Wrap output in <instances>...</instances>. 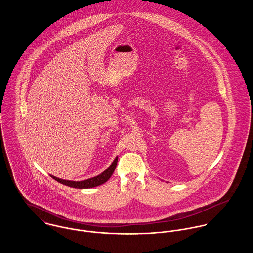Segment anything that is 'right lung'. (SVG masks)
<instances>
[{
	"label": "right lung",
	"mask_w": 253,
	"mask_h": 253,
	"mask_svg": "<svg viewBox=\"0 0 253 253\" xmlns=\"http://www.w3.org/2000/svg\"><path fill=\"white\" fill-rule=\"evenodd\" d=\"M117 163H118V158H116L114 160V162L112 163V165L109 167L108 169L103 171L101 174L95 176V177H92V178H89L87 180L84 181H69V180H63V179H59L57 177H54L52 175H50L54 180L63 184V185H66V186H69V187H72V188H77V189H88V188H93V187H96V186H99V185H102L104 184L106 181L109 180V178L112 176L116 167H117Z\"/></svg>",
	"instance_id": "1"
}]
</instances>
